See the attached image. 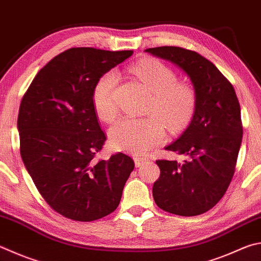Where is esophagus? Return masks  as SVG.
<instances>
[{
    "instance_id": "34e87169",
    "label": "esophagus",
    "mask_w": 261,
    "mask_h": 261,
    "mask_svg": "<svg viewBox=\"0 0 261 261\" xmlns=\"http://www.w3.org/2000/svg\"><path fill=\"white\" fill-rule=\"evenodd\" d=\"M134 160H135V164L137 168H139L143 164H145L146 162H148V159H144V158H135Z\"/></svg>"
}]
</instances>
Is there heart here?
Returning a JSON list of instances; mask_svg holds the SVG:
<instances>
[{
	"instance_id": "b5f03b06",
	"label": "heart",
	"mask_w": 261,
	"mask_h": 261,
	"mask_svg": "<svg viewBox=\"0 0 261 261\" xmlns=\"http://www.w3.org/2000/svg\"><path fill=\"white\" fill-rule=\"evenodd\" d=\"M132 72L151 93L145 118L123 117L110 130L112 146L134 155H143L167 139L164 122L170 130H182L192 120L196 108V93L191 85L177 82V75L160 60L147 58L132 67ZM120 75L114 69L97 80L92 91V103L98 117L106 123L115 120L114 99Z\"/></svg>"
}]
</instances>
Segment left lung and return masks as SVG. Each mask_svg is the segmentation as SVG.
Instances as JSON below:
<instances>
[{
    "instance_id": "obj_1",
    "label": "left lung",
    "mask_w": 261,
    "mask_h": 261,
    "mask_svg": "<svg viewBox=\"0 0 261 261\" xmlns=\"http://www.w3.org/2000/svg\"><path fill=\"white\" fill-rule=\"evenodd\" d=\"M145 51L178 66L196 93L191 123L165 147L188 160L156 161L161 174L153 186L154 201L173 215H202L221 200L233 178L243 137L239 99L228 80L197 52L178 46Z\"/></svg>"
}]
</instances>
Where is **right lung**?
Segmentation results:
<instances>
[{"label": "right lung", "mask_w": 261, "mask_h": 261, "mask_svg": "<svg viewBox=\"0 0 261 261\" xmlns=\"http://www.w3.org/2000/svg\"><path fill=\"white\" fill-rule=\"evenodd\" d=\"M132 54L66 50L36 74L22 97L17 123L22 162L46 203L69 219L112 213L135 168L123 153L94 159L106 137L92 103L97 80Z\"/></svg>", "instance_id": "add662e5"}]
</instances>
